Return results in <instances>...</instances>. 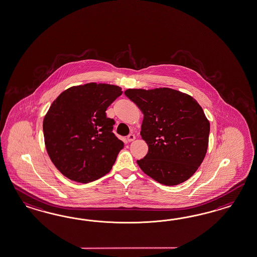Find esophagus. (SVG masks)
Wrapping results in <instances>:
<instances>
[{
	"mask_svg": "<svg viewBox=\"0 0 257 257\" xmlns=\"http://www.w3.org/2000/svg\"><path fill=\"white\" fill-rule=\"evenodd\" d=\"M136 139V136L135 135H133V134H130L128 137H127V140L129 141V142H132V141H134Z\"/></svg>",
	"mask_w": 257,
	"mask_h": 257,
	"instance_id": "obj_1",
	"label": "esophagus"
}]
</instances>
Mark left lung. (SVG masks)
Here are the masks:
<instances>
[{
    "instance_id": "obj_1",
    "label": "left lung",
    "mask_w": 257,
    "mask_h": 257,
    "mask_svg": "<svg viewBox=\"0 0 257 257\" xmlns=\"http://www.w3.org/2000/svg\"><path fill=\"white\" fill-rule=\"evenodd\" d=\"M124 94L144 114L140 135L149 152L138 166L165 186L187 181L208 149L210 122L202 107L192 96L171 88L127 89Z\"/></svg>"
}]
</instances>
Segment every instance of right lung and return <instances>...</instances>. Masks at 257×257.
I'll use <instances>...</instances> for the list:
<instances>
[{
  "mask_svg": "<svg viewBox=\"0 0 257 257\" xmlns=\"http://www.w3.org/2000/svg\"><path fill=\"white\" fill-rule=\"evenodd\" d=\"M122 94L117 85L90 82L65 90L44 119L45 148L57 170L72 181L89 183L107 174L123 142L112 133L106 110Z\"/></svg>",
  "mask_w": 257,
  "mask_h": 257,
  "instance_id": "add662e5",
  "label": "right lung"
}]
</instances>
